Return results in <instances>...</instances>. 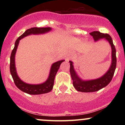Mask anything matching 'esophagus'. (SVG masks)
Wrapping results in <instances>:
<instances>
[{"instance_id": "1", "label": "esophagus", "mask_w": 125, "mask_h": 125, "mask_svg": "<svg viewBox=\"0 0 125 125\" xmlns=\"http://www.w3.org/2000/svg\"><path fill=\"white\" fill-rule=\"evenodd\" d=\"M71 58H72V53H71V52H69V53L68 55L67 56V58H66V61H69V60Z\"/></svg>"}]
</instances>
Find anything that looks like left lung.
I'll use <instances>...</instances> for the list:
<instances>
[{"instance_id": "1", "label": "left lung", "mask_w": 125, "mask_h": 125, "mask_svg": "<svg viewBox=\"0 0 125 125\" xmlns=\"http://www.w3.org/2000/svg\"><path fill=\"white\" fill-rule=\"evenodd\" d=\"M90 35L93 37L94 42H97L102 39L108 42L112 49V62L109 69L102 76L95 79L83 80L79 76L74 70L73 62L69 61L70 73L73 81V85L77 91L81 92H94L106 86L112 79L116 67V49L110 36L108 34L102 33L98 31L91 32Z\"/></svg>"}]
</instances>
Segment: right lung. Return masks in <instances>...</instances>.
I'll return each instance as SVG.
<instances>
[{"instance_id": "obj_1", "label": "right lung", "mask_w": 125, "mask_h": 125, "mask_svg": "<svg viewBox=\"0 0 125 125\" xmlns=\"http://www.w3.org/2000/svg\"><path fill=\"white\" fill-rule=\"evenodd\" d=\"M52 31L51 28H32L26 30L17 39L15 47L12 52L10 61V72L14 82L17 87L23 92L29 94H47L52 90L54 84V80L60 66L64 60L56 62L52 64L48 78L44 82L41 84H29L22 81L17 73L15 65V55L19 42L21 39L31 35H42Z\"/></svg>"}]
</instances>
